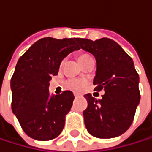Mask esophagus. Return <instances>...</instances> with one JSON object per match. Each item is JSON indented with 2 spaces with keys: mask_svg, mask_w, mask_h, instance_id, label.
I'll return each instance as SVG.
<instances>
[{
  "mask_svg": "<svg viewBox=\"0 0 152 152\" xmlns=\"http://www.w3.org/2000/svg\"><path fill=\"white\" fill-rule=\"evenodd\" d=\"M79 96H80V94H79V93H74V97H75V98H78Z\"/></svg>",
  "mask_w": 152,
  "mask_h": 152,
  "instance_id": "esophagus-1",
  "label": "esophagus"
}]
</instances>
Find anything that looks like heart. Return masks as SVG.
I'll return each mask as SVG.
<instances>
[{"instance_id": "heart-1", "label": "heart", "mask_w": 152, "mask_h": 152, "mask_svg": "<svg viewBox=\"0 0 152 152\" xmlns=\"http://www.w3.org/2000/svg\"><path fill=\"white\" fill-rule=\"evenodd\" d=\"M91 56L87 54V53H82V54H79L78 56V60L82 64L85 61H87L88 59H90ZM86 81L84 80H79V79H71L67 81L66 85L69 89L72 90H75V91H79L80 90L83 86L85 85Z\"/></svg>"}]
</instances>
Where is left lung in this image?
I'll list each match as a JSON object with an SVG mask.
<instances>
[{"label":"left lung","instance_id":"left-lung-1","mask_svg":"<svg viewBox=\"0 0 152 152\" xmlns=\"http://www.w3.org/2000/svg\"><path fill=\"white\" fill-rule=\"evenodd\" d=\"M77 42L95 57L94 90L105 92L102 100L91 93L84 96L88 102L83 111L87 131L100 139L120 136L131 127L140 99V79L133 61L117 42L108 38L94 42L80 38Z\"/></svg>","mask_w":152,"mask_h":152}]
</instances>
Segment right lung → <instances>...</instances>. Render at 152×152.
<instances>
[{
	"label": "right lung",
	"mask_w": 152,
	"mask_h": 152,
	"mask_svg": "<svg viewBox=\"0 0 152 152\" xmlns=\"http://www.w3.org/2000/svg\"><path fill=\"white\" fill-rule=\"evenodd\" d=\"M77 38H43L19 59L11 79L12 110L22 130L37 140H50L64 128L74 95L70 91L50 97V80L58 74L62 59L79 50Z\"/></svg>",
	"instance_id": "right-lung-1"
}]
</instances>
